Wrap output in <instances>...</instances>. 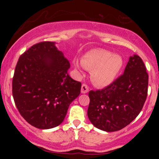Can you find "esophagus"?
<instances>
[{
    "instance_id": "obj_1",
    "label": "esophagus",
    "mask_w": 159,
    "mask_h": 159,
    "mask_svg": "<svg viewBox=\"0 0 159 159\" xmlns=\"http://www.w3.org/2000/svg\"><path fill=\"white\" fill-rule=\"evenodd\" d=\"M89 91V87L86 84H83L81 86V93H87Z\"/></svg>"
}]
</instances>
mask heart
Here are the masks:
<instances>
[{
	"label": "heart",
	"mask_w": 159,
	"mask_h": 159,
	"mask_svg": "<svg viewBox=\"0 0 159 159\" xmlns=\"http://www.w3.org/2000/svg\"><path fill=\"white\" fill-rule=\"evenodd\" d=\"M81 64L90 71L91 79L96 86L106 87L116 79L123 66V59L105 49H93L83 57Z\"/></svg>",
	"instance_id": "obj_1"
}]
</instances>
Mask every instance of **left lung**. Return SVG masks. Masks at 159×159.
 <instances>
[{"label": "left lung", "mask_w": 159, "mask_h": 159, "mask_svg": "<svg viewBox=\"0 0 159 159\" xmlns=\"http://www.w3.org/2000/svg\"><path fill=\"white\" fill-rule=\"evenodd\" d=\"M148 81L141 58L138 55L130 57L123 75L105 88L89 92L87 115L93 125L111 132L132 123L147 99Z\"/></svg>", "instance_id": "1"}]
</instances>
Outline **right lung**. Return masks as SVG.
I'll use <instances>...</instances> for the list:
<instances>
[{
    "mask_svg": "<svg viewBox=\"0 0 159 159\" xmlns=\"http://www.w3.org/2000/svg\"><path fill=\"white\" fill-rule=\"evenodd\" d=\"M70 63L53 42H41L20 56L12 78V96L29 124L40 129L59 125L81 83L69 77Z\"/></svg>",
    "mask_w": 159,
    "mask_h": 159,
    "instance_id": "1",
    "label": "right lung"
}]
</instances>
